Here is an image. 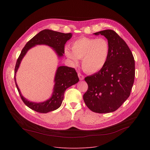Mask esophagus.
I'll use <instances>...</instances> for the list:
<instances>
[{
  "instance_id": "obj_1",
  "label": "esophagus",
  "mask_w": 150,
  "mask_h": 150,
  "mask_svg": "<svg viewBox=\"0 0 150 150\" xmlns=\"http://www.w3.org/2000/svg\"><path fill=\"white\" fill-rule=\"evenodd\" d=\"M78 77H79V78L80 80L82 81V80H83V79H84V76L82 75L81 74L78 73Z\"/></svg>"
}]
</instances>
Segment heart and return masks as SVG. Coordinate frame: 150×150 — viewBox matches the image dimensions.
<instances>
[{
	"label": "heart",
	"instance_id": "1",
	"mask_svg": "<svg viewBox=\"0 0 150 150\" xmlns=\"http://www.w3.org/2000/svg\"><path fill=\"white\" fill-rule=\"evenodd\" d=\"M72 50L65 48V54L76 64L82 59L83 69L88 73H96L106 65L110 54V44L105 38L81 37L72 42Z\"/></svg>",
	"mask_w": 150,
	"mask_h": 150
}]
</instances>
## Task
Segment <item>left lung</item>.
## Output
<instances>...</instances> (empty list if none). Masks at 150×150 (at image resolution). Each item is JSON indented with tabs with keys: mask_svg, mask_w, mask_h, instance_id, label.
<instances>
[{
	"mask_svg": "<svg viewBox=\"0 0 150 150\" xmlns=\"http://www.w3.org/2000/svg\"><path fill=\"white\" fill-rule=\"evenodd\" d=\"M94 34H101L108 39L110 54L101 71L85 78L88 88L83 99L93 112L111 113L130 96L135 78V60L125 41L113 30H105Z\"/></svg>",
	"mask_w": 150,
	"mask_h": 150,
	"instance_id": "left-lung-1",
	"label": "left lung"
}]
</instances>
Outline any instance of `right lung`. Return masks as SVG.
I'll list each match as a JSON object with an SVG mask.
<instances>
[{"label":"right lung","instance_id":"right-lung-1","mask_svg":"<svg viewBox=\"0 0 150 150\" xmlns=\"http://www.w3.org/2000/svg\"><path fill=\"white\" fill-rule=\"evenodd\" d=\"M72 37V33H62L50 30H44L34 37H33L24 47L16 61L15 68L14 79L16 88L21 96V99L31 109L41 113H47L54 111L59 108L64 98V94L66 90L79 81V78L74 68L65 66H59L57 68L54 79V87L52 96L48 100L43 102H33L24 97L21 94L16 81V74L19 67L21 61L32 47L36 45H46L52 48L59 58L62 57L65 53L64 47L68 40Z\"/></svg>","mask_w":150,"mask_h":150}]
</instances>
